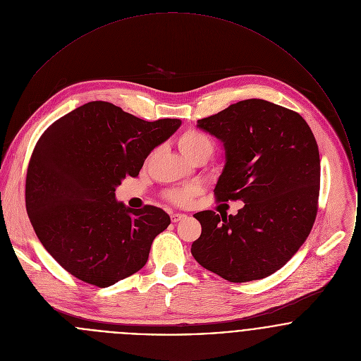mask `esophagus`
<instances>
[{
    "label": "esophagus",
    "instance_id": "obj_1",
    "mask_svg": "<svg viewBox=\"0 0 361 361\" xmlns=\"http://www.w3.org/2000/svg\"><path fill=\"white\" fill-rule=\"evenodd\" d=\"M183 218H186V215H185V214L171 212V221H172V222H179V221H182Z\"/></svg>",
    "mask_w": 361,
    "mask_h": 361
}]
</instances>
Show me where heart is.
Listing matches in <instances>:
<instances>
[{
  "mask_svg": "<svg viewBox=\"0 0 361 361\" xmlns=\"http://www.w3.org/2000/svg\"><path fill=\"white\" fill-rule=\"evenodd\" d=\"M179 150L190 158L192 161L197 158H208L214 152V142L204 132L196 128H188L178 136ZM200 188L197 186H185L169 189L165 193V199L175 206L185 207L192 203V200L200 195Z\"/></svg>",
  "mask_w": 361,
  "mask_h": 361,
  "instance_id": "heart-1",
  "label": "heart"
}]
</instances>
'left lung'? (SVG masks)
<instances>
[{"mask_svg":"<svg viewBox=\"0 0 361 361\" xmlns=\"http://www.w3.org/2000/svg\"><path fill=\"white\" fill-rule=\"evenodd\" d=\"M218 137L226 164L214 195L242 200L236 215L195 214L202 235L192 255L229 282H249L281 269L306 242L318 211L319 153L298 112L259 99L232 104L197 121Z\"/></svg>","mask_w":361,"mask_h":361,"instance_id":"obj_1","label":"left lung"}]
</instances>
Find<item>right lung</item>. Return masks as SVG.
Wrapping results in <instances>:
<instances>
[{"label": "right lung", "instance_id": "right-lung-1", "mask_svg": "<svg viewBox=\"0 0 361 361\" xmlns=\"http://www.w3.org/2000/svg\"><path fill=\"white\" fill-rule=\"evenodd\" d=\"M179 126V119L149 122L92 102L44 130L27 166L26 209L39 240L65 271L106 288L146 265L171 218L158 207L118 203L115 188L136 178Z\"/></svg>", "mask_w": 361, "mask_h": 361}]
</instances>
